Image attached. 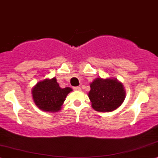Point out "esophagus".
Here are the masks:
<instances>
[{"label":"esophagus","mask_w":158,"mask_h":158,"mask_svg":"<svg viewBox=\"0 0 158 158\" xmlns=\"http://www.w3.org/2000/svg\"><path fill=\"white\" fill-rule=\"evenodd\" d=\"M73 89H74V90H75V91H81V87H79V86H77V87H74Z\"/></svg>","instance_id":"esophagus-1"}]
</instances>
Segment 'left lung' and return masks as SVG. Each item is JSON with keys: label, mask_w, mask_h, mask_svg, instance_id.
I'll list each match as a JSON object with an SVG mask.
<instances>
[{"label": "left lung", "mask_w": 158, "mask_h": 158, "mask_svg": "<svg viewBox=\"0 0 158 158\" xmlns=\"http://www.w3.org/2000/svg\"><path fill=\"white\" fill-rule=\"evenodd\" d=\"M88 93L91 106L97 111L110 112L118 108L125 99V90L117 79L97 77L90 84Z\"/></svg>", "instance_id": "obj_1"}]
</instances>
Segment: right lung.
<instances>
[{"instance_id": "obj_1", "label": "right lung", "mask_w": 158, "mask_h": 158, "mask_svg": "<svg viewBox=\"0 0 158 158\" xmlns=\"http://www.w3.org/2000/svg\"><path fill=\"white\" fill-rule=\"evenodd\" d=\"M72 91L69 87L61 89L56 77L47 78L34 85L32 89L33 100L36 106L44 111L58 112Z\"/></svg>"}]
</instances>
